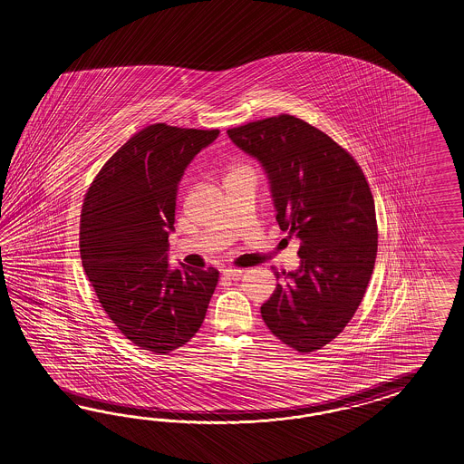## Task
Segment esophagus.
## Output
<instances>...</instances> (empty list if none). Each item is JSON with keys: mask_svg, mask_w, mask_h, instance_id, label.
<instances>
[{"mask_svg": "<svg viewBox=\"0 0 464 464\" xmlns=\"http://www.w3.org/2000/svg\"><path fill=\"white\" fill-rule=\"evenodd\" d=\"M241 275H243V270H237V268L223 270V276H227V278H239Z\"/></svg>", "mask_w": 464, "mask_h": 464, "instance_id": "1", "label": "esophagus"}]
</instances>
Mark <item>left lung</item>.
Wrapping results in <instances>:
<instances>
[{
  "mask_svg": "<svg viewBox=\"0 0 464 464\" xmlns=\"http://www.w3.org/2000/svg\"><path fill=\"white\" fill-rule=\"evenodd\" d=\"M265 170L276 221L300 241V266L275 272L261 316L275 337L298 352L335 339L361 305L377 255L372 192L361 166L327 134L294 115L227 130Z\"/></svg>",
  "mask_w": 464,
  "mask_h": 464,
  "instance_id": "1",
  "label": "left lung"
}]
</instances>
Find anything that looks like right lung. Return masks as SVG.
I'll list each match as a JSON object with an SVG mask.
<instances>
[{"instance_id":"obj_1","label":"right lung","mask_w":464,"mask_h":464,"mask_svg":"<svg viewBox=\"0 0 464 464\" xmlns=\"http://www.w3.org/2000/svg\"><path fill=\"white\" fill-rule=\"evenodd\" d=\"M218 136L149 125L103 164L83 199V270L115 327L144 351L169 353L189 342L215 294L216 268H170L168 237L184 170Z\"/></svg>"}]
</instances>
